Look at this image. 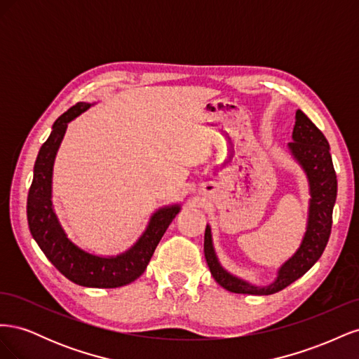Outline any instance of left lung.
Masks as SVG:
<instances>
[{"mask_svg":"<svg viewBox=\"0 0 359 359\" xmlns=\"http://www.w3.org/2000/svg\"><path fill=\"white\" fill-rule=\"evenodd\" d=\"M289 151L306 172L310 189L307 229L298 250L277 271L268 286H256L231 274L219 262L212 244L211 226L206 224L203 252L214 280L226 290L247 295H271L302 277L318 262L328 244L332 226V210L337 199V177L330 154V144L320 130L302 111H297Z\"/></svg>","mask_w":359,"mask_h":359,"instance_id":"obj_1","label":"left lung"}]
</instances>
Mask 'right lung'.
<instances>
[{
    "label": "right lung",
    "instance_id": "right-lung-1",
    "mask_svg": "<svg viewBox=\"0 0 359 359\" xmlns=\"http://www.w3.org/2000/svg\"><path fill=\"white\" fill-rule=\"evenodd\" d=\"M90 106L91 103L79 102L53 123L52 132L41 145L34 165V177L27 201V217L32 238L64 277L79 286L109 289L126 286L144 274L157 244L180 212L181 205L158 208L151 215L147 229L139 240L116 256L93 255L70 240L52 203L53 163L69 123L90 109Z\"/></svg>",
    "mask_w": 359,
    "mask_h": 359
}]
</instances>
